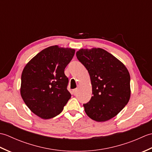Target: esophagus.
<instances>
[{
	"mask_svg": "<svg viewBox=\"0 0 152 152\" xmlns=\"http://www.w3.org/2000/svg\"><path fill=\"white\" fill-rule=\"evenodd\" d=\"M77 91H78V89H77V88H76V89H74L72 90V93H73L74 95H75Z\"/></svg>",
	"mask_w": 152,
	"mask_h": 152,
	"instance_id": "1",
	"label": "esophagus"
}]
</instances>
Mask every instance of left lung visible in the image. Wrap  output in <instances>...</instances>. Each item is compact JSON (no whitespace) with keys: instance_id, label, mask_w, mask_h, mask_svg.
<instances>
[{"instance_id":"8db88e82","label":"left lung","mask_w":152,"mask_h":152,"mask_svg":"<svg viewBox=\"0 0 152 152\" xmlns=\"http://www.w3.org/2000/svg\"><path fill=\"white\" fill-rule=\"evenodd\" d=\"M76 57L88 70L92 86L93 96L83 104L86 114L99 122L115 117L130 99V74L127 69L101 48L80 49Z\"/></svg>"}]
</instances>
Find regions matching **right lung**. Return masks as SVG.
<instances>
[{
  "instance_id": "add662e5",
  "label": "right lung",
  "mask_w": 152,
  "mask_h": 152,
  "mask_svg": "<svg viewBox=\"0 0 152 152\" xmlns=\"http://www.w3.org/2000/svg\"><path fill=\"white\" fill-rule=\"evenodd\" d=\"M75 50L58 46L42 50L23 70L20 93L32 112L44 119L56 117L70 99L64 69Z\"/></svg>"
}]
</instances>
